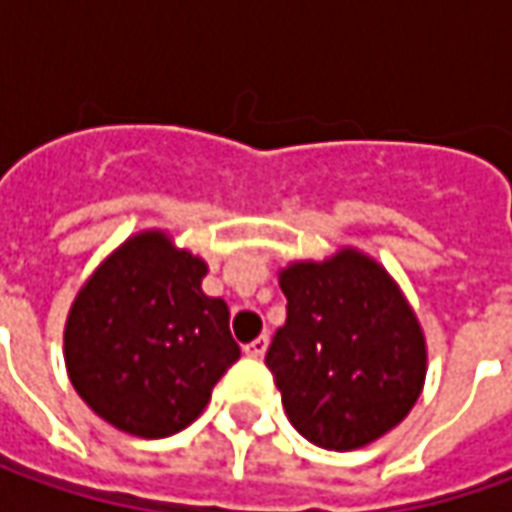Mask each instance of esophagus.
<instances>
[{"label": "esophagus", "instance_id": "esophagus-1", "mask_svg": "<svg viewBox=\"0 0 512 512\" xmlns=\"http://www.w3.org/2000/svg\"><path fill=\"white\" fill-rule=\"evenodd\" d=\"M267 342H270L267 336H259V339H253V342L245 344V353L247 356H253V359H259V356H265Z\"/></svg>", "mask_w": 512, "mask_h": 512}]
</instances>
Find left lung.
I'll list each match as a JSON object with an SVG mask.
<instances>
[{
	"instance_id": "obj_1",
	"label": "left lung",
	"mask_w": 512,
	"mask_h": 512,
	"mask_svg": "<svg viewBox=\"0 0 512 512\" xmlns=\"http://www.w3.org/2000/svg\"><path fill=\"white\" fill-rule=\"evenodd\" d=\"M279 287L287 322L265 362L290 424L339 453L382 439L419 402L427 376L422 322L399 282L344 245L322 262H287Z\"/></svg>"
}]
</instances>
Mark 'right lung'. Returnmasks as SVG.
I'll return each instance as SVG.
<instances>
[{
	"mask_svg": "<svg viewBox=\"0 0 512 512\" xmlns=\"http://www.w3.org/2000/svg\"><path fill=\"white\" fill-rule=\"evenodd\" d=\"M207 262L148 227L79 287L65 322V367L90 410L116 430L165 439L196 422L239 359L230 310L202 290Z\"/></svg>",
	"mask_w": 512,
	"mask_h": 512,
	"instance_id": "obj_1",
	"label": "right lung"
}]
</instances>
